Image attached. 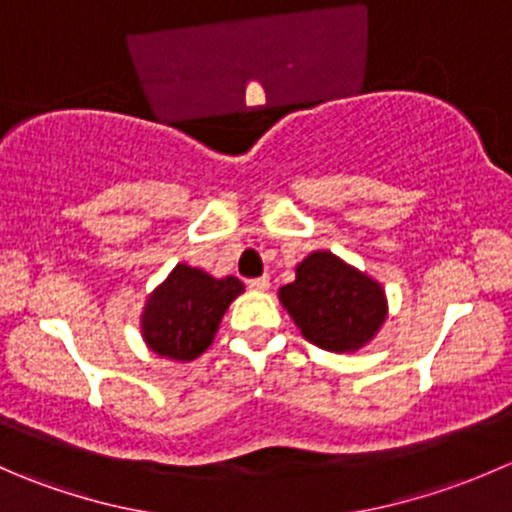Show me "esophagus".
I'll list each match as a JSON object with an SVG mask.
<instances>
[{
    "label": "esophagus",
    "instance_id": "34e87169",
    "mask_svg": "<svg viewBox=\"0 0 512 512\" xmlns=\"http://www.w3.org/2000/svg\"><path fill=\"white\" fill-rule=\"evenodd\" d=\"M247 287L255 289V292H265V289H270V277L262 275V277H255V280H247Z\"/></svg>",
    "mask_w": 512,
    "mask_h": 512
}]
</instances>
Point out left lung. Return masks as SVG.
Wrapping results in <instances>:
<instances>
[{"instance_id":"obj_1","label":"left lung","mask_w":512,"mask_h":512,"mask_svg":"<svg viewBox=\"0 0 512 512\" xmlns=\"http://www.w3.org/2000/svg\"><path fill=\"white\" fill-rule=\"evenodd\" d=\"M280 302L304 339L327 352L364 347L386 319L379 282L332 252H312L297 265V280L280 289Z\"/></svg>"}]
</instances>
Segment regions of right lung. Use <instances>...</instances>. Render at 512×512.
Instances as JSON below:
<instances>
[{
    "mask_svg": "<svg viewBox=\"0 0 512 512\" xmlns=\"http://www.w3.org/2000/svg\"><path fill=\"white\" fill-rule=\"evenodd\" d=\"M242 289L237 277L215 280L198 267L175 265L148 297L141 317L143 339L165 359H195L213 344L225 309Z\"/></svg>",
    "mask_w": 512,
    "mask_h": 512,
    "instance_id": "add662e5",
    "label": "right lung"
}]
</instances>
